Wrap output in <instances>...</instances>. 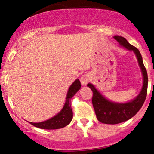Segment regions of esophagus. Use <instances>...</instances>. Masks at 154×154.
I'll use <instances>...</instances> for the list:
<instances>
[{
  "label": "esophagus",
  "instance_id": "1",
  "mask_svg": "<svg viewBox=\"0 0 154 154\" xmlns=\"http://www.w3.org/2000/svg\"><path fill=\"white\" fill-rule=\"evenodd\" d=\"M90 81V77L89 75H87V74H84L81 76L80 77V82L82 83V85H86L87 83Z\"/></svg>",
  "mask_w": 154,
  "mask_h": 154
}]
</instances>
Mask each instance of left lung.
<instances>
[{
	"mask_svg": "<svg viewBox=\"0 0 154 154\" xmlns=\"http://www.w3.org/2000/svg\"><path fill=\"white\" fill-rule=\"evenodd\" d=\"M114 38L122 46L126 48L129 51H133L135 53L143 77V85L140 93L135 99L128 103H119L106 99L97 91L93 85L88 83V86L92 90L93 93L92 103L97 119L100 122L109 125H116L123 122L135 116L143 105L148 90L147 71L144 66L142 56L138 49L129 43L128 40L123 37L114 36Z\"/></svg>",
	"mask_w": 154,
	"mask_h": 154,
	"instance_id": "8db88e82",
	"label": "left lung"
}]
</instances>
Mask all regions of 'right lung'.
I'll list each match as a JSON object with an SVG mask.
<instances>
[{"mask_svg":"<svg viewBox=\"0 0 154 154\" xmlns=\"http://www.w3.org/2000/svg\"><path fill=\"white\" fill-rule=\"evenodd\" d=\"M81 83L78 79L71 85L67 92L66 102L63 109L59 114H56L54 117L42 122H29L33 126L40 129L45 130H56L66 127L71 122L73 117V112L71 108V98L75 95V93L80 89Z\"/></svg>","mask_w":154,"mask_h":154,"instance_id":"1","label":"right lung"}]
</instances>
